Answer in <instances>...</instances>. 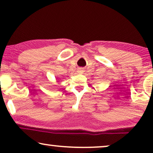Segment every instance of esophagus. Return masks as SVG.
<instances>
[{"label":"esophagus","instance_id":"obj_1","mask_svg":"<svg viewBox=\"0 0 153 153\" xmlns=\"http://www.w3.org/2000/svg\"><path fill=\"white\" fill-rule=\"evenodd\" d=\"M78 72L80 73V74H81V73H83V69H79V70H78Z\"/></svg>","mask_w":153,"mask_h":153}]
</instances>
